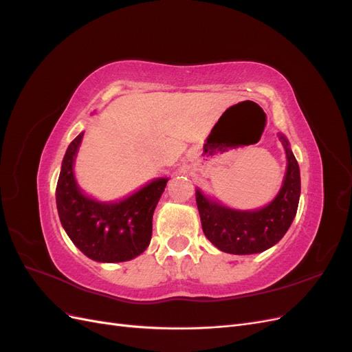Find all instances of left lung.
I'll return each mask as SVG.
<instances>
[{
    "label": "left lung",
    "mask_w": 352,
    "mask_h": 352,
    "mask_svg": "<svg viewBox=\"0 0 352 352\" xmlns=\"http://www.w3.org/2000/svg\"><path fill=\"white\" fill-rule=\"evenodd\" d=\"M279 140L285 146L287 167L279 194L269 206L252 211L232 210L197 189L195 198L202 230L220 251L238 255L257 254L278 243L289 229L300 202L301 177L289 142L282 133H279Z\"/></svg>",
    "instance_id": "1"
}]
</instances>
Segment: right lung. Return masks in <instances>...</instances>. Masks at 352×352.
<instances>
[{
  "mask_svg": "<svg viewBox=\"0 0 352 352\" xmlns=\"http://www.w3.org/2000/svg\"><path fill=\"white\" fill-rule=\"evenodd\" d=\"M82 136L79 133L70 142L61 163L56 189L60 221L72 242L91 260L129 261L150 245L153 214L168 179H155L119 202H100L83 195L73 175Z\"/></svg>",
  "mask_w": 352,
  "mask_h": 352,
  "instance_id": "right-lung-1",
  "label": "right lung"
}]
</instances>
